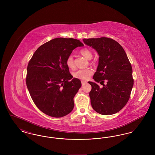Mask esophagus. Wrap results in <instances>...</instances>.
Instances as JSON below:
<instances>
[{
	"label": "esophagus",
	"mask_w": 155,
	"mask_h": 155,
	"mask_svg": "<svg viewBox=\"0 0 155 155\" xmlns=\"http://www.w3.org/2000/svg\"><path fill=\"white\" fill-rule=\"evenodd\" d=\"M81 83H82V85H84V84H87V82L85 81H81Z\"/></svg>",
	"instance_id": "obj_1"
}]
</instances>
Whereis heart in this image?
Returning <instances> with one entry per match:
<instances>
[{
    "label": "heart",
    "instance_id": "1",
    "mask_svg": "<svg viewBox=\"0 0 155 155\" xmlns=\"http://www.w3.org/2000/svg\"><path fill=\"white\" fill-rule=\"evenodd\" d=\"M80 53L87 59H91L92 58V54L91 51L87 48H83L80 51ZM67 66L70 68H74V63L73 56L72 55H70L67 57L66 61ZM94 71L92 68H85V69H79L73 73V77L75 78H78L80 80H86L88 79L89 77L93 74Z\"/></svg>",
    "mask_w": 155,
    "mask_h": 155
}]
</instances>
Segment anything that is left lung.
Returning <instances> with one entry per match:
<instances>
[{"mask_svg": "<svg viewBox=\"0 0 155 155\" xmlns=\"http://www.w3.org/2000/svg\"><path fill=\"white\" fill-rule=\"evenodd\" d=\"M84 44L95 49L99 58L93 78L89 81V92L94 110L102 115H111L121 110L128 102L134 85L133 69L123 47L106 37L83 39ZM106 81L107 83L104 84Z\"/></svg>", "mask_w": 155, "mask_h": 155, "instance_id": "left-lung-1", "label": "left lung"}]
</instances>
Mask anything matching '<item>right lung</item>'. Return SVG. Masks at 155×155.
Segmentation results:
<instances>
[{"mask_svg": "<svg viewBox=\"0 0 155 155\" xmlns=\"http://www.w3.org/2000/svg\"><path fill=\"white\" fill-rule=\"evenodd\" d=\"M83 46L73 38H54L39 46L30 60L27 87L37 107L45 114L58 118L73 110L81 82L73 78L66 61L74 49Z\"/></svg>", "mask_w": 155, "mask_h": 155, "instance_id": "obj_1", "label": "right lung"}]
</instances>
